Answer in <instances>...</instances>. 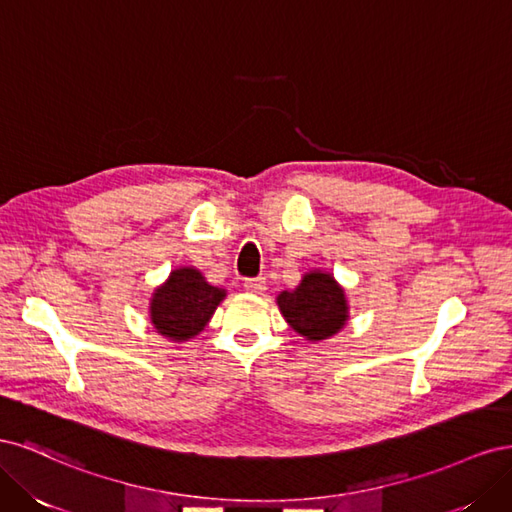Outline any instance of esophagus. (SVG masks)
Returning <instances> with one entry per match:
<instances>
[{"label":"esophagus","mask_w":512,"mask_h":512,"mask_svg":"<svg viewBox=\"0 0 512 512\" xmlns=\"http://www.w3.org/2000/svg\"><path fill=\"white\" fill-rule=\"evenodd\" d=\"M245 290L252 292V294H262L267 290V282L262 280V277H252V280H245Z\"/></svg>","instance_id":"obj_1"}]
</instances>
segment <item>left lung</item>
Returning a JSON list of instances; mask_svg holds the SVG:
<instances>
[{
    "mask_svg": "<svg viewBox=\"0 0 512 512\" xmlns=\"http://www.w3.org/2000/svg\"><path fill=\"white\" fill-rule=\"evenodd\" d=\"M277 307L290 327L309 342H322L344 329L348 301L331 273L309 271L294 290L277 297Z\"/></svg>",
    "mask_w": 512,
    "mask_h": 512,
    "instance_id": "8db88e82",
    "label": "left lung"
}]
</instances>
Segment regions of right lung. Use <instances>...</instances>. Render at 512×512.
Returning <instances> with one entry per match:
<instances>
[{
    "label": "right lung",
    "instance_id": "add662e5",
    "mask_svg": "<svg viewBox=\"0 0 512 512\" xmlns=\"http://www.w3.org/2000/svg\"><path fill=\"white\" fill-rule=\"evenodd\" d=\"M224 297L226 290L211 286L198 269H175L151 294L149 316L153 329L173 342H188L207 327Z\"/></svg>",
    "mask_w": 512,
    "mask_h": 512
}]
</instances>
